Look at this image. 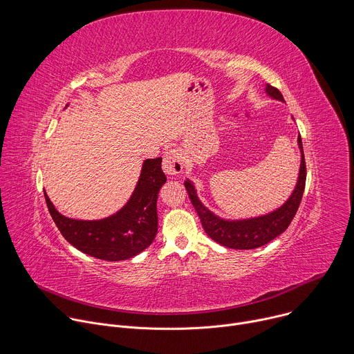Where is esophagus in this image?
<instances>
[{
	"label": "esophagus",
	"mask_w": 354,
	"mask_h": 354,
	"mask_svg": "<svg viewBox=\"0 0 354 354\" xmlns=\"http://www.w3.org/2000/svg\"><path fill=\"white\" fill-rule=\"evenodd\" d=\"M162 169L169 176H176V175H179L182 172L183 162H182V157H180L178 149H172L171 148L164 154Z\"/></svg>",
	"instance_id": "34e87169"
}]
</instances>
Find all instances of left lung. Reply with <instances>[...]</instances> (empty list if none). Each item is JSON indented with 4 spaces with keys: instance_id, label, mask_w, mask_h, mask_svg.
<instances>
[{
    "instance_id": "8db88e82",
    "label": "left lung",
    "mask_w": 354,
    "mask_h": 354,
    "mask_svg": "<svg viewBox=\"0 0 354 354\" xmlns=\"http://www.w3.org/2000/svg\"><path fill=\"white\" fill-rule=\"evenodd\" d=\"M265 91L272 99H277L284 102V97L277 88L266 84ZM297 141L301 153V164L295 187L290 197L280 207L263 216L241 220L223 218L214 214L212 210H209L203 203H201L193 182L189 179L185 180V187L189 193V198L194 210L197 212L201 225H203L205 231L213 241L231 249H255L269 243L287 230L301 203L307 178L304 149H302V141L299 134Z\"/></svg>"
}]
</instances>
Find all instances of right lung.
<instances>
[{
  "label": "right lung",
  "mask_w": 354,
  "mask_h": 354,
  "mask_svg": "<svg viewBox=\"0 0 354 354\" xmlns=\"http://www.w3.org/2000/svg\"><path fill=\"white\" fill-rule=\"evenodd\" d=\"M161 162L162 158H149L142 162L138 182L127 203L106 218L66 217L56 210L44 192L48 213L62 235L84 254L108 262L130 259L153 243L157 235V198L167 182Z\"/></svg>",
  "instance_id": "1"
}]
</instances>
